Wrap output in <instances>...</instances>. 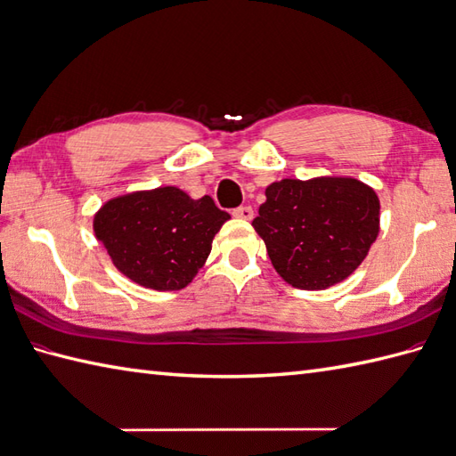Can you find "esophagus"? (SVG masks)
Returning a JSON list of instances; mask_svg holds the SVG:
<instances>
[{"label":"esophagus","instance_id":"34e87169","mask_svg":"<svg viewBox=\"0 0 456 456\" xmlns=\"http://www.w3.org/2000/svg\"><path fill=\"white\" fill-rule=\"evenodd\" d=\"M232 216H235L237 219L250 221L252 216H254V211H252L250 206H240V208H237V209H232Z\"/></svg>","mask_w":456,"mask_h":456}]
</instances>
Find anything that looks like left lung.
I'll use <instances>...</instances> for the list:
<instances>
[{
  "mask_svg": "<svg viewBox=\"0 0 456 456\" xmlns=\"http://www.w3.org/2000/svg\"><path fill=\"white\" fill-rule=\"evenodd\" d=\"M375 190L354 176L283 178L266 188L252 227L291 288L328 289L365 260L380 229Z\"/></svg>",
  "mask_w": 456,
  "mask_h": 456,
  "instance_id": "left-lung-1",
  "label": "left lung"
}]
</instances>
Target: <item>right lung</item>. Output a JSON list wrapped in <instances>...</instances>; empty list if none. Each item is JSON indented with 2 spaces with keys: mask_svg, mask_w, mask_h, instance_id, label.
<instances>
[{
  "mask_svg": "<svg viewBox=\"0 0 456 456\" xmlns=\"http://www.w3.org/2000/svg\"><path fill=\"white\" fill-rule=\"evenodd\" d=\"M229 219L209 196L159 186L107 200L93 231L122 276L145 289L178 291L196 278Z\"/></svg>",
  "mask_w": 456,
  "mask_h": 456,
  "instance_id": "right-lung-1",
  "label": "right lung"
}]
</instances>
